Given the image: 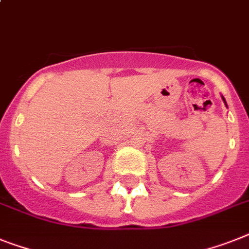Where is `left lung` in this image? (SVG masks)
Here are the masks:
<instances>
[{"instance_id":"8db88e82","label":"left lung","mask_w":249,"mask_h":249,"mask_svg":"<svg viewBox=\"0 0 249 249\" xmlns=\"http://www.w3.org/2000/svg\"><path fill=\"white\" fill-rule=\"evenodd\" d=\"M221 98H223V102L225 103V106H227V102H225V99H224V96H221ZM227 108H228V106H227Z\"/></svg>"}]
</instances>
